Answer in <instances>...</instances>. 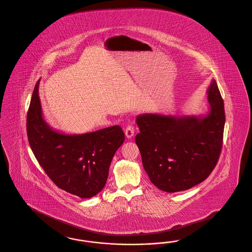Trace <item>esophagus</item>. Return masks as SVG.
Instances as JSON below:
<instances>
[{
    "label": "esophagus",
    "mask_w": 252,
    "mask_h": 252,
    "mask_svg": "<svg viewBox=\"0 0 252 252\" xmlns=\"http://www.w3.org/2000/svg\"><path fill=\"white\" fill-rule=\"evenodd\" d=\"M134 133H135V128L133 126L128 125L125 130V134H126V137L127 139H131L133 136H134Z\"/></svg>",
    "instance_id": "34e87169"
}]
</instances>
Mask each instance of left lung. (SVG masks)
<instances>
[{
	"instance_id": "left-lung-1",
	"label": "left lung",
	"mask_w": 252,
	"mask_h": 252,
	"mask_svg": "<svg viewBox=\"0 0 252 252\" xmlns=\"http://www.w3.org/2000/svg\"><path fill=\"white\" fill-rule=\"evenodd\" d=\"M208 113L200 115L141 113L135 140L153 184L167 192L204 182L217 164L225 124L224 104L212 79L207 90Z\"/></svg>"
}]
</instances>
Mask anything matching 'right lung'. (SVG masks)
<instances>
[{
    "mask_svg": "<svg viewBox=\"0 0 252 252\" xmlns=\"http://www.w3.org/2000/svg\"><path fill=\"white\" fill-rule=\"evenodd\" d=\"M37 82L27 114L31 148L45 173L59 188L81 198L104 188L113 156L125 140L119 126L95 132L66 134L44 120Z\"/></svg>",
    "mask_w": 252,
    "mask_h": 252,
    "instance_id": "obj_1",
    "label": "right lung"
}]
</instances>
